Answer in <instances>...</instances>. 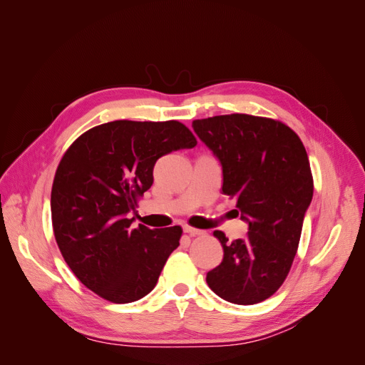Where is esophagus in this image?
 I'll use <instances>...</instances> for the list:
<instances>
[{"label":"esophagus","instance_id":"obj_1","mask_svg":"<svg viewBox=\"0 0 365 365\" xmlns=\"http://www.w3.org/2000/svg\"><path fill=\"white\" fill-rule=\"evenodd\" d=\"M184 233H187L189 236H202L205 231L204 230H200V228H193V227H189L185 225L184 227Z\"/></svg>","mask_w":365,"mask_h":365}]
</instances>
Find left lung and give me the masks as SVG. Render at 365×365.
Listing matches in <instances>:
<instances>
[{"mask_svg": "<svg viewBox=\"0 0 365 365\" xmlns=\"http://www.w3.org/2000/svg\"><path fill=\"white\" fill-rule=\"evenodd\" d=\"M192 126L222 164V192L235 197L248 222L247 237L233 242L215 231L224 259L207 272V284L230 303H260L288 277L312 201L306 149L274 118L228 114L195 120Z\"/></svg>", "mask_w": 365, "mask_h": 365, "instance_id": "obj_1", "label": "left lung"}]
</instances>
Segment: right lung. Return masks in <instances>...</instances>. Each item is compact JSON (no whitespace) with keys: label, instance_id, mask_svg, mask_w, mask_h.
Segmentation results:
<instances>
[{"label":"right lung","instance_id":"right-lung-1","mask_svg":"<svg viewBox=\"0 0 365 365\" xmlns=\"http://www.w3.org/2000/svg\"><path fill=\"white\" fill-rule=\"evenodd\" d=\"M196 143L176 120H115L83 132L63 153L51 187L53 231L88 289L125 304L155 288L182 228L132 227L126 216L150 189L157 160Z\"/></svg>","mask_w":365,"mask_h":365}]
</instances>
